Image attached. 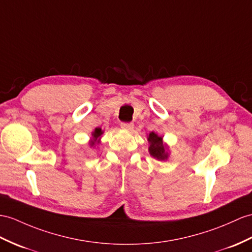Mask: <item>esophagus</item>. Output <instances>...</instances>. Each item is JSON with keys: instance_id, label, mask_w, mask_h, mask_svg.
Returning <instances> with one entry per match:
<instances>
[{"instance_id": "1", "label": "esophagus", "mask_w": 252, "mask_h": 252, "mask_svg": "<svg viewBox=\"0 0 252 252\" xmlns=\"http://www.w3.org/2000/svg\"><path fill=\"white\" fill-rule=\"evenodd\" d=\"M121 127H122L124 130L130 131V130L133 129V124H132V123H122Z\"/></svg>"}]
</instances>
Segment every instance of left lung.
<instances>
[{
	"mask_svg": "<svg viewBox=\"0 0 252 252\" xmlns=\"http://www.w3.org/2000/svg\"><path fill=\"white\" fill-rule=\"evenodd\" d=\"M147 141H149V153L152 157L160 161L168 160L170 156L169 146L163 142V137L152 131L147 134Z\"/></svg>",
	"mask_w": 252,
	"mask_h": 252,
	"instance_id": "obj_1",
	"label": "left lung"
}]
</instances>
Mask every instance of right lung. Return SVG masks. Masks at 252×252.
<instances>
[{"instance_id":"1","label":"right lung","mask_w":252,"mask_h":252,"mask_svg":"<svg viewBox=\"0 0 252 252\" xmlns=\"http://www.w3.org/2000/svg\"><path fill=\"white\" fill-rule=\"evenodd\" d=\"M103 133V130L101 129V128L97 127L95 128V129L92 131V137H91V140L89 141V145L91 147H96V145H99L100 144V137L102 136Z\"/></svg>"}]
</instances>
